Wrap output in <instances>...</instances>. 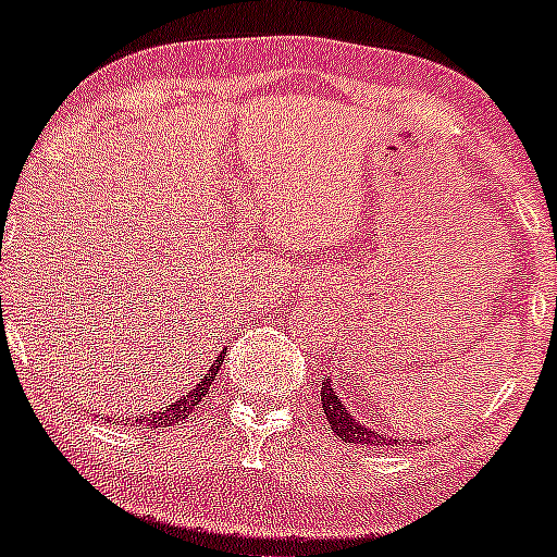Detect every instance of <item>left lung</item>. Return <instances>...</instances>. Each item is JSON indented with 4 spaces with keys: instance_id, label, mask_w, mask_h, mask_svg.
I'll return each instance as SVG.
<instances>
[{
    "instance_id": "8db88e82",
    "label": "left lung",
    "mask_w": 557,
    "mask_h": 557,
    "mask_svg": "<svg viewBox=\"0 0 557 557\" xmlns=\"http://www.w3.org/2000/svg\"><path fill=\"white\" fill-rule=\"evenodd\" d=\"M322 411L330 421V430L343 440V443H354V445H369V447H398V445H408V440H395L393 434L387 432H376L372 426H363L361 421H356V417H350L345 411V406L341 398L335 395V387L330 385L327 380H322Z\"/></svg>"
}]
</instances>
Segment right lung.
<instances>
[{"instance_id": "obj_1", "label": "right lung", "mask_w": 557, "mask_h": 557, "mask_svg": "<svg viewBox=\"0 0 557 557\" xmlns=\"http://www.w3.org/2000/svg\"><path fill=\"white\" fill-rule=\"evenodd\" d=\"M222 359H225V350H222V354L216 356V363H214L212 369H209L207 374H203V380L198 382V385H196L194 389H190L188 395H183V398L177 400L175 406L164 408V411L146 413L144 419H133V421H136L138 426H146V430H162V426H175V424H181V421H185V419L190 417V413H194V408H198V403L207 398L209 387H212L214 376H216V372H220V367H222Z\"/></svg>"}]
</instances>
